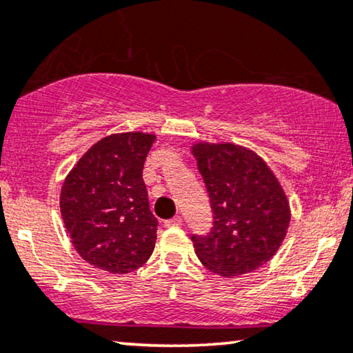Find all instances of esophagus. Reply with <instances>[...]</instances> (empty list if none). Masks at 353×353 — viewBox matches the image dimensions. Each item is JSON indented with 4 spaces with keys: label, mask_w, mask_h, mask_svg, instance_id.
<instances>
[{
    "label": "esophagus",
    "mask_w": 353,
    "mask_h": 353,
    "mask_svg": "<svg viewBox=\"0 0 353 353\" xmlns=\"http://www.w3.org/2000/svg\"><path fill=\"white\" fill-rule=\"evenodd\" d=\"M181 224H182V218H181V216H174L172 219L164 221V225H166V228H179Z\"/></svg>",
    "instance_id": "1"
}]
</instances>
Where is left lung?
<instances>
[{"mask_svg": "<svg viewBox=\"0 0 353 353\" xmlns=\"http://www.w3.org/2000/svg\"><path fill=\"white\" fill-rule=\"evenodd\" d=\"M190 152L208 190L213 229L192 236L201 265L224 278L256 271L283 245L290 203L272 169L253 150L200 140Z\"/></svg>", "mask_w": 353, "mask_h": 353, "instance_id": "left-lung-1", "label": "left lung"}]
</instances>
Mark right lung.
I'll return each mask as SVG.
<instances>
[{
  "label": "right lung",
  "mask_w": 353,
  "mask_h": 353,
  "mask_svg": "<svg viewBox=\"0 0 353 353\" xmlns=\"http://www.w3.org/2000/svg\"><path fill=\"white\" fill-rule=\"evenodd\" d=\"M157 134L122 132L98 140L61 187L59 208L75 252L98 270L128 274L152 256L158 221L142 171Z\"/></svg>",
  "instance_id": "add662e5"
}]
</instances>
